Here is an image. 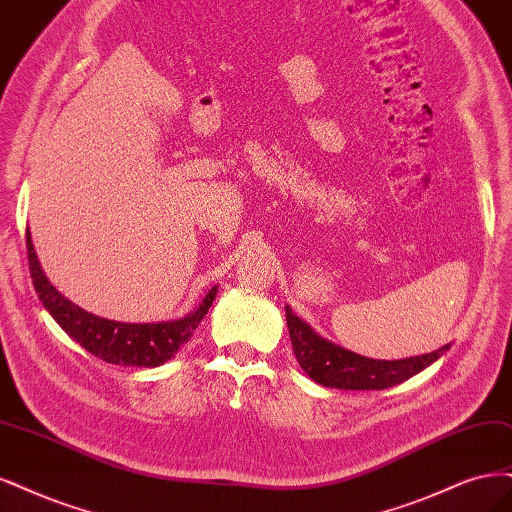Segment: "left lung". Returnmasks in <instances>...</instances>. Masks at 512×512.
<instances>
[{"instance_id": "obj_1", "label": "left lung", "mask_w": 512, "mask_h": 512, "mask_svg": "<svg viewBox=\"0 0 512 512\" xmlns=\"http://www.w3.org/2000/svg\"><path fill=\"white\" fill-rule=\"evenodd\" d=\"M287 310V327L289 338L293 344V353L298 357L302 370L312 378V381L332 387V389H387L408 381L410 376L419 374L427 366H432L436 359L451 349V344L440 346L434 353H425L406 359H370L346 351L342 346L321 338L315 329H310L293 310Z\"/></svg>"}]
</instances>
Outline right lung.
Segmentation results:
<instances>
[{
    "instance_id": "obj_1",
    "label": "right lung",
    "mask_w": 512,
    "mask_h": 512,
    "mask_svg": "<svg viewBox=\"0 0 512 512\" xmlns=\"http://www.w3.org/2000/svg\"><path fill=\"white\" fill-rule=\"evenodd\" d=\"M27 259L34 287L44 308L63 327V332L74 338L82 349L100 357L108 364L157 368L172 359L191 340L197 325L208 315V308L217 298V287H212L204 300L189 315L176 321L161 323H121L95 317L91 312L72 304L68 298L48 283L40 268V261L27 229Z\"/></svg>"
}]
</instances>
